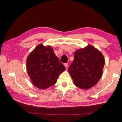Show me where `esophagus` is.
Wrapping results in <instances>:
<instances>
[{
	"label": "esophagus",
	"mask_w": 122,
	"mask_h": 122,
	"mask_svg": "<svg viewBox=\"0 0 122 122\" xmlns=\"http://www.w3.org/2000/svg\"><path fill=\"white\" fill-rule=\"evenodd\" d=\"M64 65H65L66 68L67 69V68H68V63H66L64 64Z\"/></svg>",
	"instance_id": "esophagus-1"
}]
</instances>
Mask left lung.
I'll return each mask as SVG.
<instances>
[{
	"label": "left lung",
	"instance_id": "left-lung-1",
	"mask_svg": "<svg viewBox=\"0 0 122 122\" xmlns=\"http://www.w3.org/2000/svg\"><path fill=\"white\" fill-rule=\"evenodd\" d=\"M104 63L102 53L88 45L74 53V60L68 71L76 86L88 89L100 80Z\"/></svg>",
	"mask_w": 122,
	"mask_h": 122
}]
</instances>
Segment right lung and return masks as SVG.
Listing matches in <instances>:
<instances>
[{
	"label": "right lung",
	"mask_w": 122,
	"mask_h": 122,
	"mask_svg": "<svg viewBox=\"0 0 122 122\" xmlns=\"http://www.w3.org/2000/svg\"><path fill=\"white\" fill-rule=\"evenodd\" d=\"M27 70L33 85L45 89L55 84L60 74L66 69L52 47L38 45L27 59Z\"/></svg>",
	"instance_id": "right-lung-1"
}]
</instances>
